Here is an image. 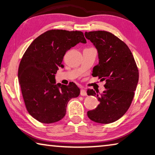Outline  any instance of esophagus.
<instances>
[{"mask_svg": "<svg viewBox=\"0 0 155 155\" xmlns=\"http://www.w3.org/2000/svg\"><path fill=\"white\" fill-rule=\"evenodd\" d=\"M81 95L82 96H87V91H86L85 90H83V89H81Z\"/></svg>", "mask_w": 155, "mask_h": 155, "instance_id": "esophagus-1", "label": "esophagus"}]
</instances>
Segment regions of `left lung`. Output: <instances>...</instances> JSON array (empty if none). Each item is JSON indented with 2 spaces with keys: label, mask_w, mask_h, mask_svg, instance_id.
<instances>
[{
  "label": "left lung",
  "mask_w": 155,
  "mask_h": 155,
  "mask_svg": "<svg viewBox=\"0 0 155 155\" xmlns=\"http://www.w3.org/2000/svg\"><path fill=\"white\" fill-rule=\"evenodd\" d=\"M98 51L99 62L93 69L94 77L105 81L106 90H87L88 96H96L100 102L87 116L100 124H109L122 117L129 108L139 80V70L130 50L124 41L104 31L85 32Z\"/></svg>",
  "instance_id": "left-lung-1"
}]
</instances>
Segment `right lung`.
Instances as JSON below:
<instances>
[{
    "label": "right lung",
    "instance_id": "obj_1",
    "mask_svg": "<svg viewBox=\"0 0 155 155\" xmlns=\"http://www.w3.org/2000/svg\"><path fill=\"white\" fill-rule=\"evenodd\" d=\"M78 43H87L81 31L50 30L35 39L25 52L18 81L27 111L38 121L51 124L61 120L68 101L79 96L75 83H55L65 52Z\"/></svg>",
    "mask_w": 155,
    "mask_h": 155
}]
</instances>
